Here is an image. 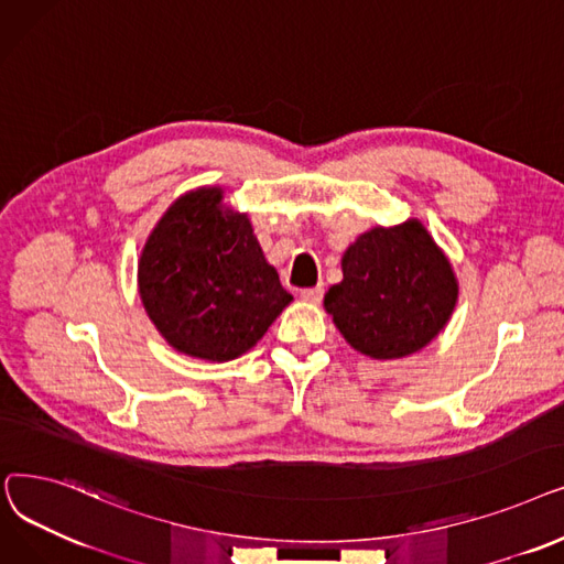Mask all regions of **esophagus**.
Masks as SVG:
<instances>
[{
    "label": "esophagus",
    "instance_id": "obj_1",
    "mask_svg": "<svg viewBox=\"0 0 564 564\" xmlns=\"http://www.w3.org/2000/svg\"><path fill=\"white\" fill-rule=\"evenodd\" d=\"M324 284H318V286H310V289H303L301 291V299L303 301H310V303H318L321 299H324Z\"/></svg>",
    "mask_w": 564,
    "mask_h": 564
}]
</instances>
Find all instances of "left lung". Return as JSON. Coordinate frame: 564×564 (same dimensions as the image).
<instances>
[{
	"label": "left lung",
	"instance_id": "left-lung-1",
	"mask_svg": "<svg viewBox=\"0 0 564 564\" xmlns=\"http://www.w3.org/2000/svg\"><path fill=\"white\" fill-rule=\"evenodd\" d=\"M326 310L356 351L392 360L432 341L457 303L445 254L417 220L362 234L341 259Z\"/></svg>",
	"mask_w": 564,
	"mask_h": 564
}]
</instances>
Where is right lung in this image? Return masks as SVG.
<instances>
[{
  "label": "right lung",
  "instance_id": "add662e5",
  "mask_svg": "<svg viewBox=\"0 0 564 564\" xmlns=\"http://www.w3.org/2000/svg\"><path fill=\"white\" fill-rule=\"evenodd\" d=\"M220 199L218 187L181 197L149 236L138 273L155 328L176 351L213 362L246 354L293 301L248 216Z\"/></svg>",
  "mask_w": 564,
  "mask_h": 564
}]
</instances>
